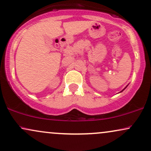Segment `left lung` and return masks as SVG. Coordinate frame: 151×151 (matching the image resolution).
<instances>
[{"instance_id": "8db88e82", "label": "left lung", "mask_w": 151, "mask_h": 151, "mask_svg": "<svg viewBox=\"0 0 151 151\" xmlns=\"http://www.w3.org/2000/svg\"><path fill=\"white\" fill-rule=\"evenodd\" d=\"M127 86H128V85H127ZM127 86H126V87H125V88H124V89H123V90H122V91H120V92H122V91H124V89H126V87H127Z\"/></svg>"}]
</instances>
